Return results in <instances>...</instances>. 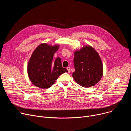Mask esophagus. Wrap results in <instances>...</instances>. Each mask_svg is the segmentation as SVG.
Returning a JSON list of instances; mask_svg holds the SVG:
<instances>
[{"label":"esophagus","instance_id":"34e87169","mask_svg":"<svg viewBox=\"0 0 131 131\" xmlns=\"http://www.w3.org/2000/svg\"><path fill=\"white\" fill-rule=\"evenodd\" d=\"M67 70H68V72L69 73L70 72V67H67Z\"/></svg>","mask_w":131,"mask_h":131}]
</instances>
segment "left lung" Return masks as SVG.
Returning <instances> with one entry per match:
<instances>
[{
  "instance_id": "8db88e82",
  "label": "left lung",
  "mask_w": 131,
  "mask_h": 131,
  "mask_svg": "<svg viewBox=\"0 0 131 131\" xmlns=\"http://www.w3.org/2000/svg\"><path fill=\"white\" fill-rule=\"evenodd\" d=\"M74 55L75 71L72 76L74 81L84 88L97 83L103 76V65L97 51L88 45L76 50Z\"/></svg>"
}]
</instances>
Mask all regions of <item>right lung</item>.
<instances>
[{
	"instance_id": "1",
	"label": "right lung",
	"mask_w": 131,
	"mask_h": 131,
	"mask_svg": "<svg viewBox=\"0 0 131 131\" xmlns=\"http://www.w3.org/2000/svg\"><path fill=\"white\" fill-rule=\"evenodd\" d=\"M60 46L41 43L32 52L27 65V73L31 83L36 86L48 89L59 77L67 70L62 66L60 58L53 60L54 53Z\"/></svg>"
}]
</instances>
